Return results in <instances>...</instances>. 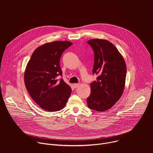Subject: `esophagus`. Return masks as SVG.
Returning <instances> with one entry per match:
<instances>
[{"label": "esophagus", "instance_id": "esophagus-1", "mask_svg": "<svg viewBox=\"0 0 153 153\" xmlns=\"http://www.w3.org/2000/svg\"><path fill=\"white\" fill-rule=\"evenodd\" d=\"M79 86V83H74L73 84V86H74V88H77Z\"/></svg>", "mask_w": 153, "mask_h": 153}]
</instances>
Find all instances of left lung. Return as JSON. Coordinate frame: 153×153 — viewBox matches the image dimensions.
I'll return each instance as SVG.
<instances>
[{
	"label": "left lung",
	"mask_w": 153,
	"mask_h": 153,
	"mask_svg": "<svg viewBox=\"0 0 153 153\" xmlns=\"http://www.w3.org/2000/svg\"><path fill=\"white\" fill-rule=\"evenodd\" d=\"M87 43L94 53L93 74L97 80L90 84L91 94L87 98L89 108L97 111L110 109L121 97L125 88L126 66L125 60L112 43L94 39Z\"/></svg>",
	"instance_id": "1"
}]
</instances>
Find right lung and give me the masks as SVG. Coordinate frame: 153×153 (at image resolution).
<instances>
[{
	"label": "right lung",
	"instance_id": "obj_1",
	"mask_svg": "<svg viewBox=\"0 0 153 153\" xmlns=\"http://www.w3.org/2000/svg\"><path fill=\"white\" fill-rule=\"evenodd\" d=\"M73 43L54 41L46 43L33 52L24 73L26 88L33 100L47 111H60L66 105L71 87L62 79L60 59L63 52Z\"/></svg>",
	"mask_w": 153,
	"mask_h": 153
}]
</instances>
